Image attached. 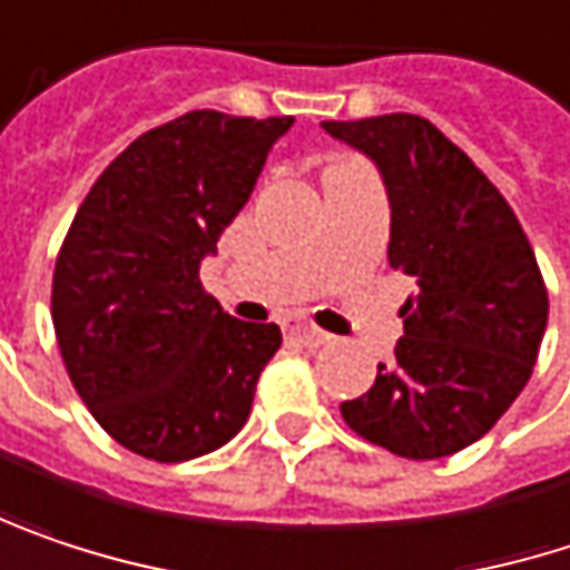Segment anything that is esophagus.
<instances>
[{"label": "esophagus", "instance_id": "34e87169", "mask_svg": "<svg viewBox=\"0 0 570 570\" xmlns=\"http://www.w3.org/2000/svg\"><path fill=\"white\" fill-rule=\"evenodd\" d=\"M286 333L293 338H299L306 348H320V345H326V342L333 338L330 333H323V330H316V326H309V323H289Z\"/></svg>", "mask_w": 570, "mask_h": 570}]
</instances>
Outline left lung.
Masks as SVG:
<instances>
[{
    "instance_id": "1",
    "label": "left lung",
    "mask_w": 570,
    "mask_h": 570,
    "mask_svg": "<svg viewBox=\"0 0 570 570\" xmlns=\"http://www.w3.org/2000/svg\"><path fill=\"white\" fill-rule=\"evenodd\" d=\"M368 156L391 208L389 264L414 277L404 336L345 424L407 460L450 456L490 434L522 394L548 323L532 244L473 159L414 114L326 120Z\"/></svg>"
}]
</instances>
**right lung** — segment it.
I'll return each mask as SVG.
<instances>
[{
	"label": "right lung",
	"instance_id": "obj_1",
	"mask_svg": "<svg viewBox=\"0 0 570 570\" xmlns=\"http://www.w3.org/2000/svg\"><path fill=\"white\" fill-rule=\"evenodd\" d=\"M293 117L191 110L104 169L55 264L51 320L75 389L127 450L181 463L244 428L281 326L228 316L198 281Z\"/></svg>",
	"mask_w": 570,
	"mask_h": 570
}]
</instances>
